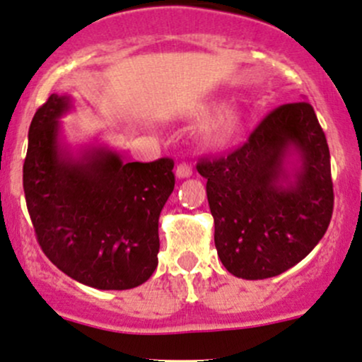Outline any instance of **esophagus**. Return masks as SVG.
I'll list each match as a JSON object with an SVG mask.
<instances>
[{"mask_svg": "<svg viewBox=\"0 0 362 362\" xmlns=\"http://www.w3.org/2000/svg\"><path fill=\"white\" fill-rule=\"evenodd\" d=\"M175 175H177V178H189L192 177V168L189 165H178Z\"/></svg>", "mask_w": 362, "mask_h": 362, "instance_id": "1", "label": "esophagus"}]
</instances>
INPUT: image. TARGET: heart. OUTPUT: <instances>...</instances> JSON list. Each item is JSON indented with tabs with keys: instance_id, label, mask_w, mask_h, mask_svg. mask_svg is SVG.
Listing matches in <instances>:
<instances>
[{
	"instance_id": "1",
	"label": "heart",
	"mask_w": 362,
	"mask_h": 362,
	"mask_svg": "<svg viewBox=\"0 0 362 362\" xmlns=\"http://www.w3.org/2000/svg\"><path fill=\"white\" fill-rule=\"evenodd\" d=\"M210 112V107H203L199 111L201 116ZM243 114L238 109H227L222 114L215 117L210 124H208L206 130L203 132V142L208 147H226L229 146L232 140H235V136L239 135L243 128Z\"/></svg>"
}]
</instances>
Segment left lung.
Returning <instances> with one entry per match:
<instances>
[{
  "label": "left lung",
  "instance_id": "8db88e82",
  "mask_svg": "<svg viewBox=\"0 0 362 362\" xmlns=\"http://www.w3.org/2000/svg\"><path fill=\"white\" fill-rule=\"evenodd\" d=\"M196 168L208 180L215 246L232 276H279L302 262L328 229L329 149L307 102L281 105L245 146Z\"/></svg>",
  "mask_w": 362,
  "mask_h": 362
}]
</instances>
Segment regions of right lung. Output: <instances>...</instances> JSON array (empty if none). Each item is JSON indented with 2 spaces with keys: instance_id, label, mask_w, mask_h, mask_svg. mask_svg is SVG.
<instances>
[{
  "instance_id": "add662e5",
  "label": "right lung",
  "mask_w": 362,
  "mask_h": 362,
  "mask_svg": "<svg viewBox=\"0 0 362 362\" xmlns=\"http://www.w3.org/2000/svg\"><path fill=\"white\" fill-rule=\"evenodd\" d=\"M71 95L52 93L29 127L24 192L37 243L53 265L97 290H132L158 267L159 215L173 161L124 163L97 139L71 146Z\"/></svg>"
}]
</instances>
